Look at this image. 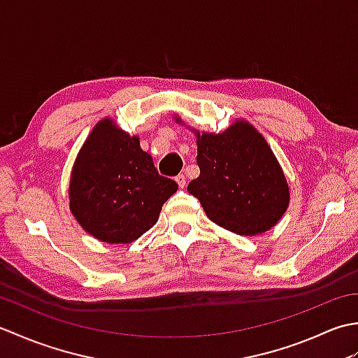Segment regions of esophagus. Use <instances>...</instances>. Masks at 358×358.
<instances>
[{"label":"esophagus","mask_w":358,"mask_h":358,"mask_svg":"<svg viewBox=\"0 0 358 358\" xmlns=\"http://www.w3.org/2000/svg\"><path fill=\"white\" fill-rule=\"evenodd\" d=\"M175 181H177L180 187H185L186 186V177L183 173H178L177 177H175Z\"/></svg>","instance_id":"obj_1"}]
</instances>
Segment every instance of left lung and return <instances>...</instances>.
<instances>
[{
    "label": "left lung",
    "instance_id": "1",
    "mask_svg": "<svg viewBox=\"0 0 358 358\" xmlns=\"http://www.w3.org/2000/svg\"><path fill=\"white\" fill-rule=\"evenodd\" d=\"M192 132L200 175L187 191L210 222L246 237L275 226L289 206V185L264 136L246 120L220 134Z\"/></svg>",
    "mask_w": 358,
    "mask_h": 358
}]
</instances>
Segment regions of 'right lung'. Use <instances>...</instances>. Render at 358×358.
Segmentation results:
<instances>
[{
    "label": "right lung",
    "instance_id": "right-lung-1",
    "mask_svg": "<svg viewBox=\"0 0 358 358\" xmlns=\"http://www.w3.org/2000/svg\"><path fill=\"white\" fill-rule=\"evenodd\" d=\"M152 157L115 121H98L71 172L69 208L87 234L110 245H127L158 222L163 204L177 192Z\"/></svg>",
    "mask_w": 358,
    "mask_h": 358
}]
</instances>
